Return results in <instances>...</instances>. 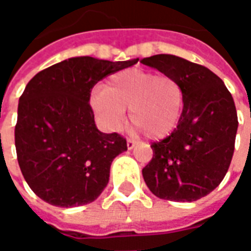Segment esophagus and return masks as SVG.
<instances>
[{
  "label": "esophagus",
  "instance_id": "esophagus-1",
  "mask_svg": "<svg viewBox=\"0 0 251 251\" xmlns=\"http://www.w3.org/2000/svg\"><path fill=\"white\" fill-rule=\"evenodd\" d=\"M136 142L134 141H131V140H127V141H126V147H127V149H129V151H131V149H133V148H136Z\"/></svg>",
  "mask_w": 251,
  "mask_h": 251
}]
</instances>
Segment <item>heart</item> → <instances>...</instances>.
I'll list each match as a JSON object with an SVG mask.
<instances>
[{"label": "heart", "instance_id": "b5f03b06", "mask_svg": "<svg viewBox=\"0 0 251 251\" xmlns=\"http://www.w3.org/2000/svg\"><path fill=\"white\" fill-rule=\"evenodd\" d=\"M184 98L177 79L133 68L110 76L104 90L94 93L91 107L109 130H120L129 110L134 133L144 130L151 138H163L179 124Z\"/></svg>", "mask_w": 251, "mask_h": 251}]
</instances>
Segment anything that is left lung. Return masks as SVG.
Masks as SVG:
<instances>
[{"label":"left lung","mask_w":251,"mask_h":251,"mask_svg":"<svg viewBox=\"0 0 251 251\" xmlns=\"http://www.w3.org/2000/svg\"><path fill=\"white\" fill-rule=\"evenodd\" d=\"M142 64L177 79L184 109L171 136L153 142V158L142 176L164 200L194 201L221 184L230 163L238 129L237 109L221 77L174 55L144 57Z\"/></svg>","instance_id":"8db88e82"}]
</instances>
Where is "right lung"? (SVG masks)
<instances>
[{"instance_id":"add662e5","label":"right lung","mask_w":251,"mask_h":251,"mask_svg":"<svg viewBox=\"0 0 251 251\" xmlns=\"http://www.w3.org/2000/svg\"><path fill=\"white\" fill-rule=\"evenodd\" d=\"M138 59H66L32 77L20 97L14 142L21 174L40 199L57 207L88 204L102 194L111 163L127 151L117 133L98 130L91 90Z\"/></svg>"}]
</instances>
